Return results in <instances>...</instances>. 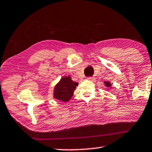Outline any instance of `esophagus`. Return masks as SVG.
Segmentation results:
<instances>
[{
  "mask_svg": "<svg viewBox=\"0 0 152 152\" xmlns=\"http://www.w3.org/2000/svg\"><path fill=\"white\" fill-rule=\"evenodd\" d=\"M87 79H88V80H89V81H93V80H94V79H95V78H94V77H87Z\"/></svg>",
  "mask_w": 152,
  "mask_h": 152,
  "instance_id": "obj_1",
  "label": "esophagus"
}]
</instances>
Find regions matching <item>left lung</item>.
Returning <instances> with one entry per match:
<instances>
[{
	"instance_id": "1",
	"label": "left lung",
	"mask_w": 152,
	"mask_h": 152,
	"mask_svg": "<svg viewBox=\"0 0 152 152\" xmlns=\"http://www.w3.org/2000/svg\"><path fill=\"white\" fill-rule=\"evenodd\" d=\"M104 85H105L106 87H107V88H111V83H110V82L108 81H104Z\"/></svg>"
}]
</instances>
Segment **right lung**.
<instances>
[{"mask_svg": "<svg viewBox=\"0 0 152 152\" xmlns=\"http://www.w3.org/2000/svg\"><path fill=\"white\" fill-rule=\"evenodd\" d=\"M78 86V83L72 80L70 76L63 77L54 86V98L61 102H67L73 95V92Z\"/></svg>", "mask_w": 152, "mask_h": 152, "instance_id": "1", "label": "right lung"}]
</instances>
